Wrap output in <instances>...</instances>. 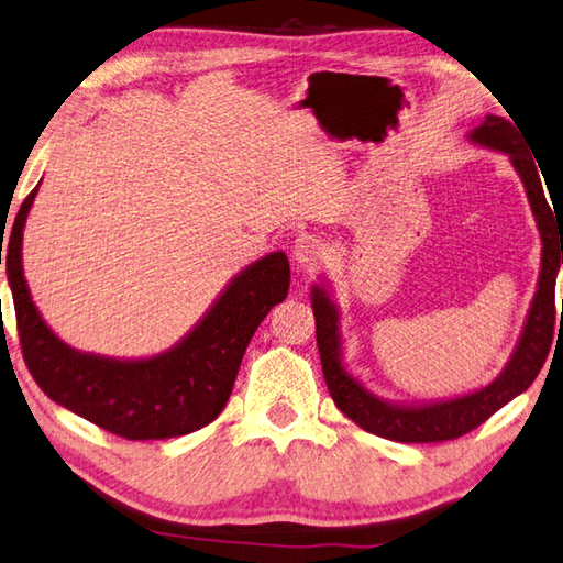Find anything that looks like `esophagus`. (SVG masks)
Wrapping results in <instances>:
<instances>
[{
	"instance_id": "1",
	"label": "esophagus",
	"mask_w": 563,
	"mask_h": 563,
	"mask_svg": "<svg viewBox=\"0 0 563 563\" xmlns=\"http://www.w3.org/2000/svg\"><path fill=\"white\" fill-rule=\"evenodd\" d=\"M292 258L300 266L312 268L324 258V244L314 234H300L292 244Z\"/></svg>"
}]
</instances>
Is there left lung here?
Segmentation results:
<instances>
[{
    "label": "left lung",
    "instance_id": "obj_1",
    "mask_svg": "<svg viewBox=\"0 0 563 563\" xmlns=\"http://www.w3.org/2000/svg\"><path fill=\"white\" fill-rule=\"evenodd\" d=\"M468 139L483 148L500 151L505 156H510L512 168L525 185L527 200H530L539 236H542V268H539L537 292L532 297L530 312H527L520 341H517L512 356L505 363L498 378L488 383L486 388L449 400H432L420 405L383 400L358 378L351 376L344 366L339 329L341 314L339 307L332 302V295H329V285L322 280L312 288L317 346L329 395H332L334 405L349 420H354L366 432L393 439V442H446V439H456L471 432V429L486 422L490 415L498 412L503 405H508L512 398L530 388L537 373L544 366L549 346H552L556 324L554 288L556 273L563 263V227L556 217V207H549L534 158L527 151L520 131L510 121L488 114L481 126L471 131Z\"/></svg>",
    "mask_w": 563,
    "mask_h": 563
}]
</instances>
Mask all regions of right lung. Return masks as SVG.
Instances as JSON below:
<instances>
[{"label":"right lung","instance_id":"add662e5","mask_svg":"<svg viewBox=\"0 0 563 563\" xmlns=\"http://www.w3.org/2000/svg\"><path fill=\"white\" fill-rule=\"evenodd\" d=\"M36 192L38 187H33L16 212L4 261L21 354L38 388L65 410L131 442L183 437L217 420L234 388L253 332L271 307L288 297V256L273 251L236 273L200 322L158 356L85 354L51 332L24 278L21 241ZM2 241L4 234L0 263Z\"/></svg>","mask_w":563,"mask_h":563}]
</instances>
